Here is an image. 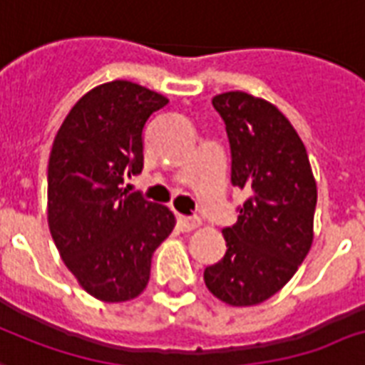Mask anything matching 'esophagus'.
Instances as JSON below:
<instances>
[{
  "instance_id": "34e87169",
  "label": "esophagus",
  "mask_w": 365,
  "mask_h": 365,
  "mask_svg": "<svg viewBox=\"0 0 365 365\" xmlns=\"http://www.w3.org/2000/svg\"><path fill=\"white\" fill-rule=\"evenodd\" d=\"M199 220L197 218H187V216H178V227L182 230V232H191L195 227H199Z\"/></svg>"
}]
</instances>
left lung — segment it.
Returning <instances> with one entry per match:
<instances>
[{
	"instance_id": "left-lung-1",
	"label": "left lung",
	"mask_w": 365,
	"mask_h": 365,
	"mask_svg": "<svg viewBox=\"0 0 365 365\" xmlns=\"http://www.w3.org/2000/svg\"><path fill=\"white\" fill-rule=\"evenodd\" d=\"M226 124L232 183L249 199L224 227L226 255L205 269L208 291L232 306L260 304L299 269L312 247L318 189L308 153L279 108L245 91L212 99Z\"/></svg>"
}]
</instances>
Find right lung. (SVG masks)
Wrapping results in <instances>:
<instances>
[{"mask_svg": "<svg viewBox=\"0 0 365 365\" xmlns=\"http://www.w3.org/2000/svg\"><path fill=\"white\" fill-rule=\"evenodd\" d=\"M168 99L126 80L101 83L71 108L47 166V222L66 268L105 302L135 299L174 230L163 205L128 193L143 170V128Z\"/></svg>", "mask_w": 365, "mask_h": 365, "instance_id": "obj_1", "label": "right lung"}]
</instances>
